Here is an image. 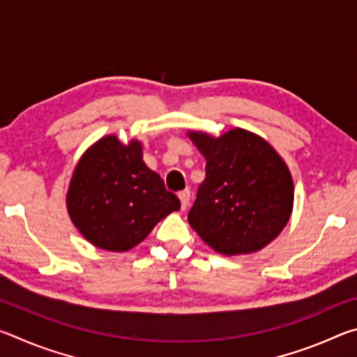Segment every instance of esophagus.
<instances>
[{
    "label": "esophagus",
    "instance_id": "34e87169",
    "mask_svg": "<svg viewBox=\"0 0 357 357\" xmlns=\"http://www.w3.org/2000/svg\"><path fill=\"white\" fill-rule=\"evenodd\" d=\"M178 197H179V202H181V208L185 209L187 206H189V202H190V190L179 192Z\"/></svg>",
    "mask_w": 357,
    "mask_h": 357
}]
</instances>
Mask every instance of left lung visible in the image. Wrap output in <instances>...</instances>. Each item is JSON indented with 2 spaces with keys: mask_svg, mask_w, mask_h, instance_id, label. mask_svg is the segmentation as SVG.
Wrapping results in <instances>:
<instances>
[{
  "mask_svg": "<svg viewBox=\"0 0 357 357\" xmlns=\"http://www.w3.org/2000/svg\"><path fill=\"white\" fill-rule=\"evenodd\" d=\"M187 137L206 159V178L187 217L198 236L227 257L273 243L293 213L285 160L264 138L241 128L220 137L190 130Z\"/></svg>",
  "mask_w": 357,
  "mask_h": 357,
  "instance_id": "left-lung-1",
  "label": "left lung"
}]
</instances>
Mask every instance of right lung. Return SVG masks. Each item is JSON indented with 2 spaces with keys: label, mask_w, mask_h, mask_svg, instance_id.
<instances>
[{
  "label": "right lung",
  "mask_w": 357,
  "mask_h": 357,
  "mask_svg": "<svg viewBox=\"0 0 357 357\" xmlns=\"http://www.w3.org/2000/svg\"><path fill=\"white\" fill-rule=\"evenodd\" d=\"M66 204L82 236L108 252H128L181 203L143 162L142 142L105 135L91 144L72 173Z\"/></svg>",
  "instance_id": "add662e5"
}]
</instances>
